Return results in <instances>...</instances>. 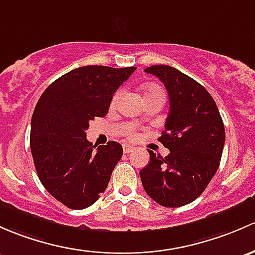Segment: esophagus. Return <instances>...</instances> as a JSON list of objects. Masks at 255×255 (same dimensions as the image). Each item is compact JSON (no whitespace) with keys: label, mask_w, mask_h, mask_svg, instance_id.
I'll use <instances>...</instances> for the list:
<instances>
[{"label":"esophagus","mask_w":255,"mask_h":255,"mask_svg":"<svg viewBox=\"0 0 255 255\" xmlns=\"http://www.w3.org/2000/svg\"><path fill=\"white\" fill-rule=\"evenodd\" d=\"M134 150H135V148L132 145H127V144H126V145H123V152H125V154H129V152H133Z\"/></svg>","instance_id":"obj_1"}]
</instances>
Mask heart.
Listing matches in <instances>:
<instances>
[{
  "label": "heart",
  "mask_w": 255,
  "mask_h": 255,
  "mask_svg": "<svg viewBox=\"0 0 255 255\" xmlns=\"http://www.w3.org/2000/svg\"><path fill=\"white\" fill-rule=\"evenodd\" d=\"M157 93H163L161 88L156 87V85H150L149 88H146L145 94H144V96H145V95H151V94H157ZM121 95H122V90H119V92L115 94L114 98H112V101H111V106H112V107L117 105V103H119V100H120V98H121ZM129 135L133 136V135H134V133L130 132Z\"/></svg>",
  "instance_id": "obj_1"
}]
</instances>
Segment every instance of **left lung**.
<instances>
[{
    "instance_id": "obj_1",
    "label": "left lung",
    "mask_w": 255,
    "mask_h": 255,
    "mask_svg": "<svg viewBox=\"0 0 255 255\" xmlns=\"http://www.w3.org/2000/svg\"><path fill=\"white\" fill-rule=\"evenodd\" d=\"M165 84L170 112L160 143L170 150L162 157L149 150L150 162L140 171L146 194L166 208L197 199L218 171L225 127L213 96L203 85L171 66L148 67Z\"/></svg>"
}]
</instances>
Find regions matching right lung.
Masks as SVG:
<instances>
[{
    "label": "right lung",
    "instance_id": "obj_1",
    "mask_svg": "<svg viewBox=\"0 0 255 255\" xmlns=\"http://www.w3.org/2000/svg\"><path fill=\"white\" fill-rule=\"evenodd\" d=\"M136 67L84 66L51 83L37 101L30 129V149L37 176L53 198L67 208L93 205L105 192L122 145H93L85 130L109 112L112 95Z\"/></svg>",
    "mask_w": 255,
    "mask_h": 255
}]
</instances>
